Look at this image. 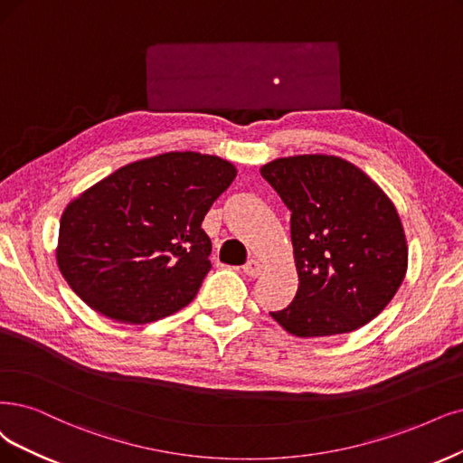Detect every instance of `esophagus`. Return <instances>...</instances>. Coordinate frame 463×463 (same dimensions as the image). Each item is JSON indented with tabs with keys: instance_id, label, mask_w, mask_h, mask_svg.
Instances as JSON below:
<instances>
[{
	"instance_id": "obj_1",
	"label": "esophagus",
	"mask_w": 463,
	"mask_h": 463,
	"mask_svg": "<svg viewBox=\"0 0 463 463\" xmlns=\"http://www.w3.org/2000/svg\"><path fill=\"white\" fill-rule=\"evenodd\" d=\"M244 272H246L248 277L255 279V277H260L261 272H263V265H261L258 260H250V261L244 265Z\"/></svg>"
}]
</instances>
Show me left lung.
Listing matches in <instances>:
<instances>
[{
    "label": "left lung",
    "mask_w": 463,
    "mask_h": 463,
    "mask_svg": "<svg viewBox=\"0 0 463 463\" xmlns=\"http://www.w3.org/2000/svg\"><path fill=\"white\" fill-rule=\"evenodd\" d=\"M263 179L292 212L294 301L270 317L298 337L349 334L378 317L404 280L408 250L395 205L361 169L335 158H280Z\"/></svg>",
    "instance_id": "obj_1"
}]
</instances>
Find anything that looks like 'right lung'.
Instances as JSON below:
<instances>
[{
    "label": "right lung",
    "instance_id": "1",
    "mask_svg": "<svg viewBox=\"0 0 463 463\" xmlns=\"http://www.w3.org/2000/svg\"><path fill=\"white\" fill-rule=\"evenodd\" d=\"M236 169L217 156L167 152L119 167L61 217L57 263L91 309L145 324L191 303L212 269L202 221Z\"/></svg>",
    "mask_w": 463,
    "mask_h": 463
}]
</instances>
